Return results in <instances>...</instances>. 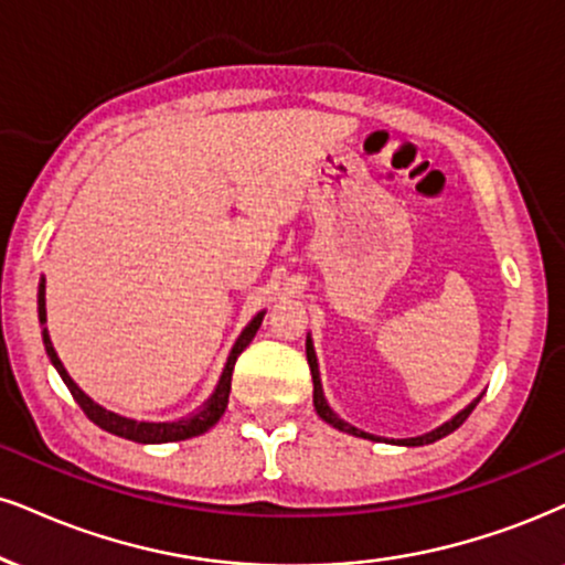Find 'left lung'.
Listing matches in <instances>:
<instances>
[{"label":"left lung","mask_w":565,"mask_h":565,"mask_svg":"<svg viewBox=\"0 0 565 565\" xmlns=\"http://www.w3.org/2000/svg\"><path fill=\"white\" fill-rule=\"evenodd\" d=\"M306 359H309V369H311V380H315V408L319 414V419H324L330 427H335L340 431H348V435H356V437H364V440H372V443H390V445H406V448H419V445H429V443H437L443 440L445 435H450V431H456L461 424L469 419L471 411L477 408V403L482 401L484 393H479L475 401L469 403V406L458 411L452 419H448L445 424H440L437 429L427 431V435H416V437H403V440H387V437H377V435H369V431L353 427V424H348L345 419H340V416L332 411L330 403L324 398V390H322V377H319V361H317V351H315V340H311V332L306 335Z\"/></svg>","instance_id":"1"}]
</instances>
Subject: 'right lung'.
Returning <instances> with one entry per match:
<instances>
[{
    "mask_svg": "<svg viewBox=\"0 0 565 565\" xmlns=\"http://www.w3.org/2000/svg\"><path fill=\"white\" fill-rule=\"evenodd\" d=\"M267 311H259L250 322L243 327V332L235 340L233 348H230L227 353V361H225V369H222L217 385H214L212 395L201 403L196 411H191V414L180 416V419H170V422H138V419H128V416L122 414H115V411L104 408L96 403L90 395L83 393L78 387V382L67 374L65 364H62L57 351H54L52 345V338H49V330H46V277H41L39 280V322H41V338H44V348H46V356L52 361V366L57 369V374L65 382L70 393H73V398L78 406L83 408V414L88 416L90 422L96 424V427L113 431L117 437H125V440H134V443H141V445H159V443H178V440H188V437H199L204 435L206 429H212L214 424L220 422V416L225 414L227 408V398H230V380H233V369H235V361L243 351H246V345L254 340L256 330L262 327V319Z\"/></svg>",
    "mask_w": 565,
    "mask_h": 565,
    "instance_id": "1",
    "label": "right lung"
}]
</instances>
